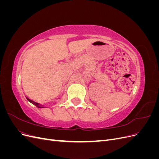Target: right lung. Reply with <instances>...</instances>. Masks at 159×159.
<instances>
[{"instance_id":"add662e5","label":"right lung","mask_w":159,"mask_h":159,"mask_svg":"<svg viewBox=\"0 0 159 159\" xmlns=\"http://www.w3.org/2000/svg\"><path fill=\"white\" fill-rule=\"evenodd\" d=\"M26 99H28V102H30L32 103V104L35 105L36 106L38 107H39V108H44V107H44V105H40V104L38 103H36V102H34V101H32V100H31V99H28V98H26Z\"/></svg>"}]
</instances>
